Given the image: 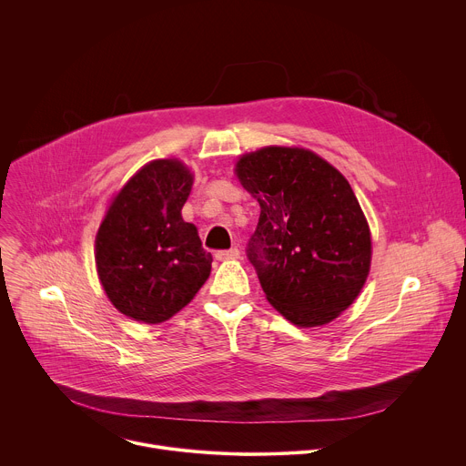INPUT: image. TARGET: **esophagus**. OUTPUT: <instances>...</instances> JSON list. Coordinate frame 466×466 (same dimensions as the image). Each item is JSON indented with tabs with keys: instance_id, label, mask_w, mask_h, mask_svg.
<instances>
[{
	"instance_id": "1",
	"label": "esophagus",
	"mask_w": 466,
	"mask_h": 466,
	"mask_svg": "<svg viewBox=\"0 0 466 466\" xmlns=\"http://www.w3.org/2000/svg\"><path fill=\"white\" fill-rule=\"evenodd\" d=\"M218 259H236L239 258V250L238 248H228V250H218L216 252Z\"/></svg>"
}]
</instances>
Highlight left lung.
Wrapping results in <instances>:
<instances>
[{
    "mask_svg": "<svg viewBox=\"0 0 466 466\" xmlns=\"http://www.w3.org/2000/svg\"><path fill=\"white\" fill-rule=\"evenodd\" d=\"M259 203L247 245L268 300L293 324L334 320L360 295L370 232L349 180L306 149L265 147L236 166Z\"/></svg>",
    "mask_w": 466,
    "mask_h": 466,
    "instance_id": "1",
    "label": "left lung"
}]
</instances>
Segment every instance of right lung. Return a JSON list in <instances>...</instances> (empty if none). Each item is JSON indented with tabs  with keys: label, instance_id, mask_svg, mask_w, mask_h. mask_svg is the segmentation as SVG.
<instances>
[{
	"label": "right lung",
	"instance_id": "1",
	"mask_svg": "<svg viewBox=\"0 0 466 466\" xmlns=\"http://www.w3.org/2000/svg\"><path fill=\"white\" fill-rule=\"evenodd\" d=\"M191 182L178 160L149 162L116 195L99 227L97 275L127 317L167 320L210 277L212 254L180 216Z\"/></svg>",
	"mask_w": 466,
	"mask_h": 466
}]
</instances>
